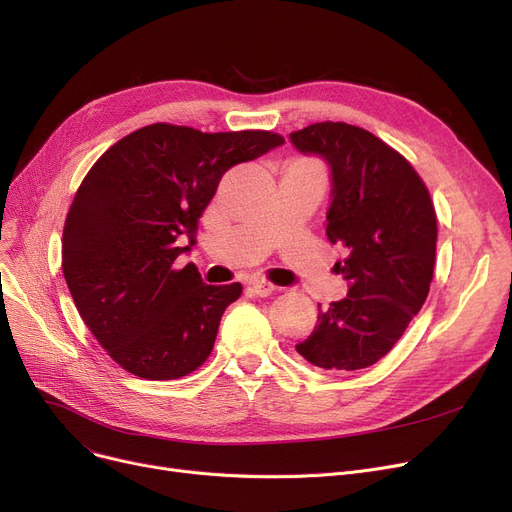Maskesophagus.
I'll return each instance as SVG.
<instances>
[{
  "instance_id": "obj_1",
  "label": "esophagus",
  "mask_w": 512,
  "mask_h": 512,
  "mask_svg": "<svg viewBox=\"0 0 512 512\" xmlns=\"http://www.w3.org/2000/svg\"><path fill=\"white\" fill-rule=\"evenodd\" d=\"M249 286H251V291L255 295H259V297H268V295H272L276 291V286L272 282H268V280H263V278H253L249 282Z\"/></svg>"
}]
</instances>
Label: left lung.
I'll list each match as a JSON object with an SVG mask.
<instances>
[{
    "mask_svg": "<svg viewBox=\"0 0 512 512\" xmlns=\"http://www.w3.org/2000/svg\"><path fill=\"white\" fill-rule=\"evenodd\" d=\"M291 142L330 167L326 236L347 249L335 270L349 282L347 297L320 309L297 351L326 370L368 368L393 349L429 295L435 207L414 167L362 127L314 123L293 131Z\"/></svg>",
    "mask_w": 512,
    "mask_h": 512,
    "instance_id": "1",
    "label": "left lung"
}]
</instances>
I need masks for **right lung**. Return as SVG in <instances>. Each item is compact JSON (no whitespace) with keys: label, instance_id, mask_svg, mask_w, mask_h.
<instances>
[{"label":"right lung","instance_id":"obj_1","mask_svg":"<svg viewBox=\"0 0 512 512\" xmlns=\"http://www.w3.org/2000/svg\"><path fill=\"white\" fill-rule=\"evenodd\" d=\"M284 144L272 131L154 123L87 171L62 230V272L85 326L121 368L171 381L201 366L242 286L180 268L224 173ZM189 240V247L181 244Z\"/></svg>","mask_w":512,"mask_h":512}]
</instances>
